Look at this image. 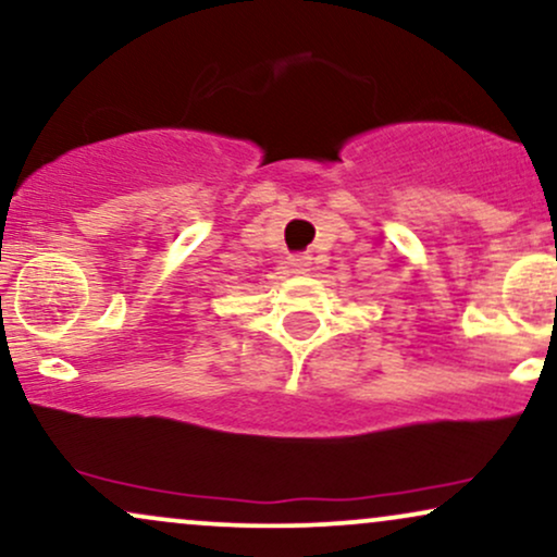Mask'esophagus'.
<instances>
[{"mask_svg":"<svg viewBox=\"0 0 557 557\" xmlns=\"http://www.w3.org/2000/svg\"><path fill=\"white\" fill-rule=\"evenodd\" d=\"M287 264L293 267V272H296V274H306V272H311L313 261H311V257H308V253H293Z\"/></svg>","mask_w":557,"mask_h":557,"instance_id":"34e87169","label":"esophagus"}]
</instances>
